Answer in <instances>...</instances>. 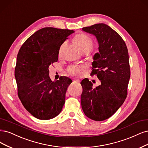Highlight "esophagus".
I'll return each instance as SVG.
<instances>
[{
  "instance_id": "1",
  "label": "esophagus",
  "mask_w": 148,
  "mask_h": 148,
  "mask_svg": "<svg viewBox=\"0 0 148 148\" xmlns=\"http://www.w3.org/2000/svg\"><path fill=\"white\" fill-rule=\"evenodd\" d=\"M73 81H75V82H79V79H76V78H74L73 79Z\"/></svg>"
}]
</instances>
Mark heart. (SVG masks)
I'll return each mask as SVG.
<instances>
[{"label":"heart","instance_id":"b5f03b06","mask_svg":"<svg viewBox=\"0 0 148 148\" xmlns=\"http://www.w3.org/2000/svg\"><path fill=\"white\" fill-rule=\"evenodd\" d=\"M75 43L78 45L81 50L84 49H92L93 41L92 38L83 33L76 35L75 38ZM83 67L79 65H72L68 68V72L72 75H80L82 73Z\"/></svg>","mask_w":148,"mask_h":148}]
</instances>
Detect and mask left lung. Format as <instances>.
<instances>
[{
  "label": "left lung",
  "mask_w": 148,
  "mask_h": 148,
  "mask_svg": "<svg viewBox=\"0 0 148 148\" xmlns=\"http://www.w3.org/2000/svg\"><path fill=\"white\" fill-rule=\"evenodd\" d=\"M82 29L95 35L98 41L99 53L94 56L90 75H96L101 85L94 89L88 78L82 80L81 106L89 118L104 121L116 113L127 97L130 77L128 49L120 35L105 24Z\"/></svg>",
  "instance_id": "8db88e82"
}]
</instances>
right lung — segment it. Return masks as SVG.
Here are the masks:
<instances>
[{
	"mask_svg": "<svg viewBox=\"0 0 148 148\" xmlns=\"http://www.w3.org/2000/svg\"><path fill=\"white\" fill-rule=\"evenodd\" d=\"M73 32L44 27L29 37L19 50L14 70L18 95L24 108L38 119H53L62 111L72 81L63 76L52 81L48 69L58 62L60 46Z\"/></svg>",
	"mask_w": 148,
	"mask_h": 148,
	"instance_id": "1",
	"label": "right lung"
}]
</instances>
